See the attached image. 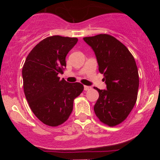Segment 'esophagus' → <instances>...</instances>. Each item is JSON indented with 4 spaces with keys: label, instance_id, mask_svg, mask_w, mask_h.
Returning <instances> with one entry per match:
<instances>
[{
    "label": "esophagus",
    "instance_id": "obj_1",
    "mask_svg": "<svg viewBox=\"0 0 160 160\" xmlns=\"http://www.w3.org/2000/svg\"><path fill=\"white\" fill-rule=\"evenodd\" d=\"M91 89H92V88H91V86H84V90H85V91H89V90H90Z\"/></svg>",
    "mask_w": 160,
    "mask_h": 160
}]
</instances>
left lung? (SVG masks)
<instances>
[{"mask_svg":"<svg viewBox=\"0 0 160 160\" xmlns=\"http://www.w3.org/2000/svg\"><path fill=\"white\" fill-rule=\"evenodd\" d=\"M83 40L95 52L98 71L107 85V90L95 87L99 93L95 115L103 123L115 126L127 118L136 103L139 86L136 62L127 47L114 37L101 34Z\"/></svg>","mask_w":160,"mask_h":160,"instance_id":"left-lung-1","label":"left lung"}]
</instances>
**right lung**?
<instances>
[{
	"mask_svg": "<svg viewBox=\"0 0 160 160\" xmlns=\"http://www.w3.org/2000/svg\"><path fill=\"white\" fill-rule=\"evenodd\" d=\"M77 38L48 37L28 55L22 68L23 88L34 114L49 126H58L68 119L74 100L83 90L80 82L60 80L66 67L67 54L78 43Z\"/></svg>",
	"mask_w": 160,
	"mask_h": 160,
	"instance_id": "right-lung-1",
	"label": "right lung"
}]
</instances>
